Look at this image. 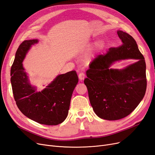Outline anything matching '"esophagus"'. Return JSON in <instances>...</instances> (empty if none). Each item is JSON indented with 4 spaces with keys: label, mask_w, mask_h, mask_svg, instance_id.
<instances>
[{
    "label": "esophagus",
    "mask_w": 155,
    "mask_h": 155,
    "mask_svg": "<svg viewBox=\"0 0 155 155\" xmlns=\"http://www.w3.org/2000/svg\"><path fill=\"white\" fill-rule=\"evenodd\" d=\"M85 74L83 72H81L78 74V78L81 81H83V80L85 78Z\"/></svg>",
    "instance_id": "34e87169"
}]
</instances>
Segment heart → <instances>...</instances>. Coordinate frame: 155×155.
<instances>
[{
	"mask_svg": "<svg viewBox=\"0 0 155 155\" xmlns=\"http://www.w3.org/2000/svg\"><path fill=\"white\" fill-rule=\"evenodd\" d=\"M98 45L99 46L102 45H103L102 41H99L98 43ZM91 55L90 54H87L86 55H85V61L89 62V61L91 60Z\"/></svg>",
	"mask_w": 155,
	"mask_h": 155,
	"instance_id": "heart-1",
	"label": "heart"
}]
</instances>
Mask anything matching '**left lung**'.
Returning a JSON list of instances; mask_svg holds the SVG:
<instances>
[{
	"label": "left lung",
	"mask_w": 155,
	"mask_h": 155,
	"mask_svg": "<svg viewBox=\"0 0 155 155\" xmlns=\"http://www.w3.org/2000/svg\"><path fill=\"white\" fill-rule=\"evenodd\" d=\"M117 34L121 45L97 56L84 80L95 114L109 121L121 119L132 112L144 98L147 87L145 59L135 40L121 31ZM127 58L138 61L123 70L109 69L113 62Z\"/></svg>",
	"instance_id": "left-lung-1"
}]
</instances>
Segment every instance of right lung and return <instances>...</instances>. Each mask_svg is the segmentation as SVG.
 Returning a JSON list of instances; mask_svg holds the SVG:
<instances>
[{"mask_svg":"<svg viewBox=\"0 0 155 155\" xmlns=\"http://www.w3.org/2000/svg\"><path fill=\"white\" fill-rule=\"evenodd\" d=\"M37 39L25 40L19 46L11 68V82L14 98L25 116L39 124L55 126L66 119L74 87L78 82L73 70L57 76L47 88L36 92L28 82L22 66L27 51Z\"/></svg>","mask_w":155,"mask_h":155,"instance_id":"add662e5","label":"right lung"}]
</instances>
